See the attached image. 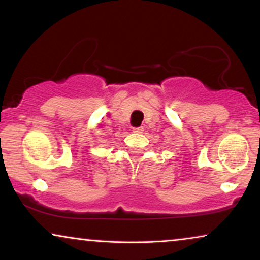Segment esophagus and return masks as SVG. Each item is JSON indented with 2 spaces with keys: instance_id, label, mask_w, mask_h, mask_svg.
Listing matches in <instances>:
<instances>
[{
  "instance_id": "34e87169",
  "label": "esophagus",
  "mask_w": 260,
  "mask_h": 260,
  "mask_svg": "<svg viewBox=\"0 0 260 260\" xmlns=\"http://www.w3.org/2000/svg\"><path fill=\"white\" fill-rule=\"evenodd\" d=\"M134 131V133H136V134H142V133H143V127H135V129L133 130Z\"/></svg>"
}]
</instances>
